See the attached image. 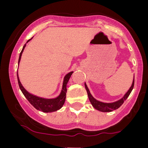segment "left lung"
<instances>
[{
  "label": "left lung",
  "instance_id": "8db88e82",
  "mask_svg": "<svg viewBox=\"0 0 148 148\" xmlns=\"http://www.w3.org/2000/svg\"><path fill=\"white\" fill-rule=\"evenodd\" d=\"M134 78L133 79V82H132V86H131V87L130 88V89L128 90V91L125 93V95H124L121 99L118 100V101H114V102L105 103V102H102V101H98V100H97L95 98L93 97V96L91 95L89 89H88L87 85H86V83H85V88H86V91H87L88 98H89V100L90 101L91 104L92 105V106L94 107L95 109L101 112H111L114 111V110L118 109V108H120V107L123 105L124 101L127 99V97H128L129 95H130V93L132 92V90H133L134 88Z\"/></svg>",
  "mask_w": 148,
  "mask_h": 148
}]
</instances>
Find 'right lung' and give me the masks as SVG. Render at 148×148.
I'll list each match as a JSON object with an SVG mask.
<instances>
[{
    "mask_svg": "<svg viewBox=\"0 0 148 148\" xmlns=\"http://www.w3.org/2000/svg\"><path fill=\"white\" fill-rule=\"evenodd\" d=\"M32 38H33V37H32ZM32 38L30 39L29 40H28L26 43H28L30 40H31ZM25 46H26V44H25V45L23 46V49H22L20 53L18 64H19L20 60H21L22 53H23V50H24ZM73 72H69L68 74H67L64 76L63 84H62V90H61L60 95H59L57 97L52 98V99H47V98L40 97L31 94V93L28 92L23 88V86H22L21 83L20 82V80L19 78H18L17 72L18 86H19L20 89H21L22 93H23V95L25 96V97L28 100V101H29V102L31 103L37 110H39V111L42 112H45V113H52V112H55L58 111V110L60 109L62 107V106L64 105L66 98V92H67V83H68L69 79H70L71 75L73 74Z\"/></svg>",
    "mask_w": 148,
    "mask_h": 148,
    "instance_id": "1",
    "label": "right lung"
}]
</instances>
